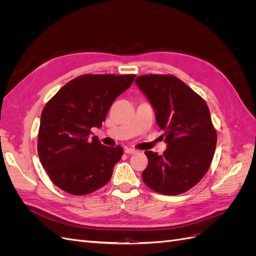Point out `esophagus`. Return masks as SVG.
Returning <instances> with one entry per match:
<instances>
[{
  "label": "esophagus",
  "mask_w": 256,
  "mask_h": 256,
  "mask_svg": "<svg viewBox=\"0 0 256 256\" xmlns=\"http://www.w3.org/2000/svg\"><path fill=\"white\" fill-rule=\"evenodd\" d=\"M125 152H126L127 154H134L138 152V150H134V148H125Z\"/></svg>",
  "instance_id": "1"
}]
</instances>
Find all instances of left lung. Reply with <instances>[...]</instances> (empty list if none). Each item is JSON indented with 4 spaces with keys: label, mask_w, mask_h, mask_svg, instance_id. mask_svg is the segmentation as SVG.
<instances>
[{
    "label": "left lung",
    "mask_w": 256,
    "mask_h": 256,
    "mask_svg": "<svg viewBox=\"0 0 256 256\" xmlns=\"http://www.w3.org/2000/svg\"><path fill=\"white\" fill-rule=\"evenodd\" d=\"M136 83L152 104L168 144L164 154L145 152L143 182L160 194H180L210 166L216 144L210 112L202 97L172 74L140 76Z\"/></svg>",
    "instance_id": "8db88e82"
}]
</instances>
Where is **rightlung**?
Wrapping results in <instances>:
<instances>
[{"label":"right lung","mask_w":256,"mask_h":256,"mask_svg":"<svg viewBox=\"0 0 256 256\" xmlns=\"http://www.w3.org/2000/svg\"><path fill=\"white\" fill-rule=\"evenodd\" d=\"M136 74H83L65 84L42 112L38 156L52 182L85 196L108 184L124 150L104 146L92 128L102 126L114 100Z\"/></svg>","instance_id":"1"}]
</instances>
